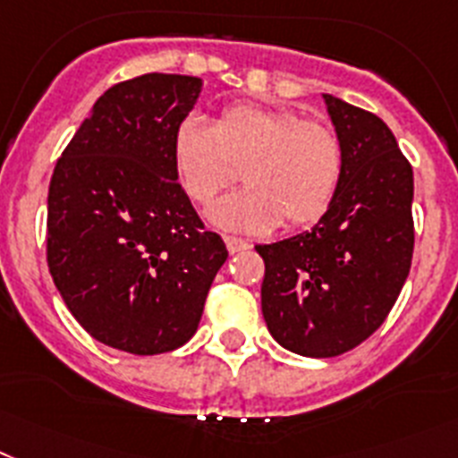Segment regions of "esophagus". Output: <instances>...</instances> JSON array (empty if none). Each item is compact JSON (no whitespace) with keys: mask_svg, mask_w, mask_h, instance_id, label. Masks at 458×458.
Masks as SVG:
<instances>
[{"mask_svg":"<svg viewBox=\"0 0 458 458\" xmlns=\"http://www.w3.org/2000/svg\"><path fill=\"white\" fill-rule=\"evenodd\" d=\"M225 247H228L230 253H237V251H244V249H249V242L242 240V237L228 235L225 237Z\"/></svg>","mask_w":458,"mask_h":458,"instance_id":"1","label":"esophagus"}]
</instances>
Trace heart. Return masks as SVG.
I'll return each instance as SVG.
<instances>
[{"label":"heart","instance_id":"1","mask_svg":"<svg viewBox=\"0 0 458 458\" xmlns=\"http://www.w3.org/2000/svg\"><path fill=\"white\" fill-rule=\"evenodd\" d=\"M188 198L214 202L242 176L247 188L221 199L211 221L237 233H267L284 218L307 225L330 207L344 172V141L330 123L291 109L233 105L216 125L183 118L172 141Z\"/></svg>","mask_w":458,"mask_h":458}]
</instances>
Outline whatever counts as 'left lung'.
I'll use <instances>...</instances> for the list:
<instances>
[{"instance_id": "left-lung-1", "label": "left lung", "mask_w": 458, "mask_h": 458, "mask_svg": "<svg viewBox=\"0 0 458 458\" xmlns=\"http://www.w3.org/2000/svg\"><path fill=\"white\" fill-rule=\"evenodd\" d=\"M344 141V172L312 230L259 244L260 302L284 349L310 359L352 352L384 324L414 251L412 165L375 114L324 95Z\"/></svg>"}]
</instances>
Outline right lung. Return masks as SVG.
<instances>
[{
    "label": "right lung",
    "instance_id": "add662e5",
    "mask_svg": "<svg viewBox=\"0 0 458 458\" xmlns=\"http://www.w3.org/2000/svg\"><path fill=\"white\" fill-rule=\"evenodd\" d=\"M199 88L198 76L157 72L111 86L48 186L46 260L64 305L95 340L137 356L195 335L228 259L176 182L172 156Z\"/></svg>",
    "mask_w": 458,
    "mask_h": 458
}]
</instances>
